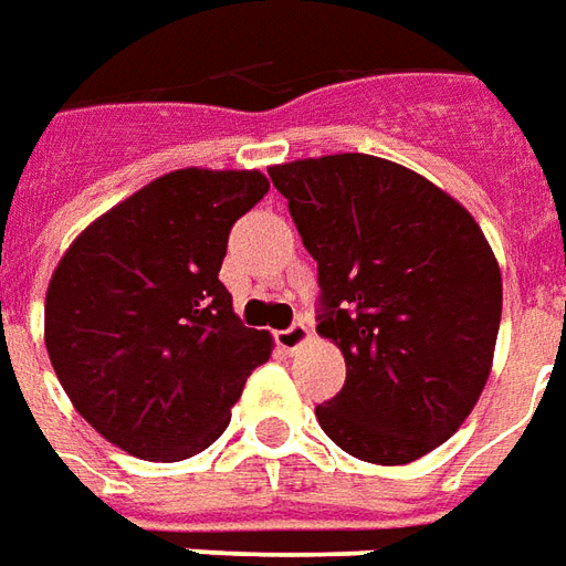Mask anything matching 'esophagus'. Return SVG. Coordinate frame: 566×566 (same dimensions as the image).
Masks as SVG:
<instances>
[{
	"label": "esophagus",
	"mask_w": 566,
	"mask_h": 566,
	"mask_svg": "<svg viewBox=\"0 0 566 566\" xmlns=\"http://www.w3.org/2000/svg\"><path fill=\"white\" fill-rule=\"evenodd\" d=\"M308 339H312V333H308V327L303 324V321L291 324L287 331L275 333V343H279V348H282V352H287V355H291V352H296V348H303Z\"/></svg>",
	"instance_id": "34e87169"
}]
</instances>
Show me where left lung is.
<instances>
[{
  "label": "left lung",
  "instance_id": "left-lung-1",
  "mask_svg": "<svg viewBox=\"0 0 566 566\" xmlns=\"http://www.w3.org/2000/svg\"><path fill=\"white\" fill-rule=\"evenodd\" d=\"M270 178L318 263V333L345 357L318 424L360 461H418L491 376L503 282L482 227L424 175L373 154L282 163Z\"/></svg>",
  "mask_w": 566,
  "mask_h": 566
}]
</instances>
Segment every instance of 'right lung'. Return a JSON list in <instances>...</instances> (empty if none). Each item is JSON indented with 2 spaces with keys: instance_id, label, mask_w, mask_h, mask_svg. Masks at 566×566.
<instances>
[{
  "instance_id": "obj_1",
  "label": "right lung",
  "mask_w": 566,
  "mask_h": 566,
  "mask_svg": "<svg viewBox=\"0 0 566 566\" xmlns=\"http://www.w3.org/2000/svg\"><path fill=\"white\" fill-rule=\"evenodd\" d=\"M270 190L258 169H175L81 230L44 296V345L72 406L142 461L209 449L272 355L218 279L227 235Z\"/></svg>"
}]
</instances>
